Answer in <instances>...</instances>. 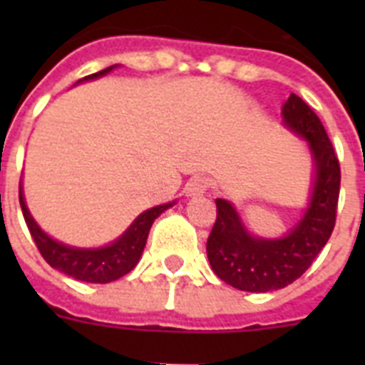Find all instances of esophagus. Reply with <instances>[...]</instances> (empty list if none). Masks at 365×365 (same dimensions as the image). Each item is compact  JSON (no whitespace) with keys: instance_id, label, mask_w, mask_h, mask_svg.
I'll list each match as a JSON object with an SVG mask.
<instances>
[{"instance_id":"esophagus-1","label":"esophagus","mask_w":365,"mask_h":365,"mask_svg":"<svg viewBox=\"0 0 365 365\" xmlns=\"http://www.w3.org/2000/svg\"><path fill=\"white\" fill-rule=\"evenodd\" d=\"M208 188H210V180L206 179V177H192V179L186 182L185 193L188 197H199V195L206 193Z\"/></svg>"}]
</instances>
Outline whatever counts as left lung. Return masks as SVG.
I'll return each instance as SVG.
<instances>
[{
    "label": "left lung",
    "mask_w": 365,
    "mask_h": 365,
    "mask_svg": "<svg viewBox=\"0 0 365 365\" xmlns=\"http://www.w3.org/2000/svg\"><path fill=\"white\" fill-rule=\"evenodd\" d=\"M289 130L309 143L314 160V185L309 208L279 240L256 237L225 199H215L214 222L206 254L212 270L228 285L247 292L278 291L302 276L333 234L340 195V163L314 111L292 93L282 109Z\"/></svg>",
    "instance_id": "left-lung-1"
}]
</instances>
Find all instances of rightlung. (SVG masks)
Listing matches in <instances>:
<instances>
[{
  "label": "right lung",
  "mask_w": 365,
  "mask_h": 365,
  "mask_svg": "<svg viewBox=\"0 0 365 365\" xmlns=\"http://www.w3.org/2000/svg\"><path fill=\"white\" fill-rule=\"evenodd\" d=\"M113 67L111 66L104 71H98L95 74H89L82 80H93L98 76L108 74ZM78 80V82H82ZM19 205H21V212H24L25 222H27L29 232H31L32 240L36 243L38 250L43 256V259L49 263L53 269H58L60 272L67 274L71 278L80 279V282L87 283H109L115 279L122 278L124 274L135 269L138 263L143 250L146 247L148 234L153 225V221L168 210L173 202H166V205H159L155 208L143 212L138 215L131 227L118 237L117 241H113L111 245L102 248H76L69 247V245L58 243L56 240L49 237L40 227L36 221L32 219L31 212H29L27 205H25L24 192L19 186Z\"/></svg>",
  "instance_id": "right-lung-1"
}]
</instances>
